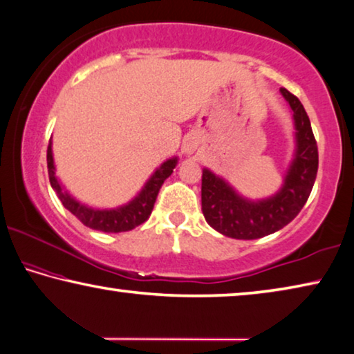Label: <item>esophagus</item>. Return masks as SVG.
Masks as SVG:
<instances>
[{
    "label": "esophagus",
    "mask_w": 354,
    "mask_h": 354,
    "mask_svg": "<svg viewBox=\"0 0 354 354\" xmlns=\"http://www.w3.org/2000/svg\"><path fill=\"white\" fill-rule=\"evenodd\" d=\"M197 146H198V141L195 136H189V138L184 140V145H183V151L186 156H192L195 151H197Z\"/></svg>",
    "instance_id": "34e87169"
}]
</instances>
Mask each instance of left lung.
I'll use <instances>...</instances> for the list:
<instances>
[{"mask_svg":"<svg viewBox=\"0 0 354 354\" xmlns=\"http://www.w3.org/2000/svg\"><path fill=\"white\" fill-rule=\"evenodd\" d=\"M292 111L295 149L281 187L270 197L251 200L235 191L209 168L202 173V211L219 234L236 240H256L283 229L300 213L318 173V146L312 124L299 98L279 88Z\"/></svg>","mask_w":354,"mask_h":354,"instance_id":"obj_1","label":"left lung"}]
</instances>
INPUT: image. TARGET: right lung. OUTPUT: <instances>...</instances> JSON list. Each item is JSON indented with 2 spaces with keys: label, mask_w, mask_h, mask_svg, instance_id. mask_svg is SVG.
Wrapping results in <instances>:
<instances>
[{
  "label": "right lung",
  "mask_w": 354,
  "mask_h": 354,
  "mask_svg": "<svg viewBox=\"0 0 354 354\" xmlns=\"http://www.w3.org/2000/svg\"><path fill=\"white\" fill-rule=\"evenodd\" d=\"M176 163L178 157H171V159L163 162L159 168H156V171L147 179L143 189L129 203L120 205L118 208H92L86 203L79 202V200H76L63 187L60 179L55 175L54 154H52V138L49 141V146H47L49 181L52 189L57 194V197L63 203V207L75 214L84 225H87V227L93 230L108 232V234H119V232L131 230L136 225L143 224L145 221H147V218L152 213V208H154L157 194H159L163 181L171 175Z\"/></svg>",
  "instance_id": "1"
}]
</instances>
